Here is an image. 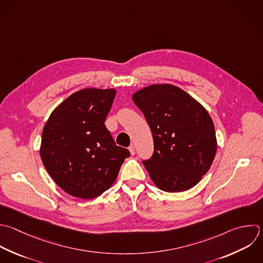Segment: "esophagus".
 <instances>
[{"mask_svg":"<svg viewBox=\"0 0 263 263\" xmlns=\"http://www.w3.org/2000/svg\"><path fill=\"white\" fill-rule=\"evenodd\" d=\"M128 150H129V152H130V154H132V155H135L136 151H135V147H134L133 145H130V146L128 147Z\"/></svg>","mask_w":263,"mask_h":263,"instance_id":"1","label":"esophagus"}]
</instances>
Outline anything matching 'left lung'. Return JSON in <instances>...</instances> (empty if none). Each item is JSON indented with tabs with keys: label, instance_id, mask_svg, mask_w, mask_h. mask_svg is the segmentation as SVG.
I'll use <instances>...</instances> for the list:
<instances>
[{
	"label": "left lung",
	"instance_id": "left-lung-1",
	"mask_svg": "<svg viewBox=\"0 0 263 263\" xmlns=\"http://www.w3.org/2000/svg\"><path fill=\"white\" fill-rule=\"evenodd\" d=\"M153 136L154 152L143 163L165 192L194 187L210 170L217 151L213 120L204 107L172 84H153L133 95Z\"/></svg>",
	"mask_w": 263,
	"mask_h": 263
}]
</instances>
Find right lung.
<instances>
[{
  "instance_id": "obj_1",
  "label": "right lung",
  "mask_w": 263,
  "mask_h": 263,
  "mask_svg": "<svg viewBox=\"0 0 263 263\" xmlns=\"http://www.w3.org/2000/svg\"><path fill=\"white\" fill-rule=\"evenodd\" d=\"M115 96L114 88L80 89L63 101L44 125L42 162L55 184L72 196L102 195L130 155L115 144L105 125Z\"/></svg>"
}]
</instances>
